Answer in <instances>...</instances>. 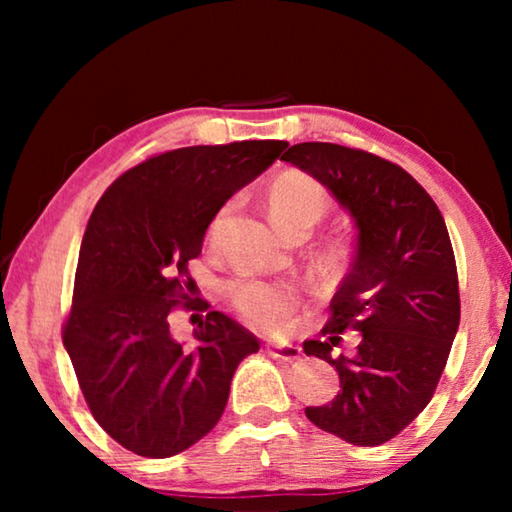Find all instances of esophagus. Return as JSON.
<instances>
[{
  "label": "esophagus",
  "mask_w": 512,
  "mask_h": 512,
  "mask_svg": "<svg viewBox=\"0 0 512 512\" xmlns=\"http://www.w3.org/2000/svg\"><path fill=\"white\" fill-rule=\"evenodd\" d=\"M266 350L275 359H298L300 357V348H296V345L289 341H268Z\"/></svg>",
  "instance_id": "1"
}]
</instances>
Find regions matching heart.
<instances>
[{
	"label": "heart",
	"instance_id": "obj_1",
	"mask_svg": "<svg viewBox=\"0 0 512 512\" xmlns=\"http://www.w3.org/2000/svg\"><path fill=\"white\" fill-rule=\"evenodd\" d=\"M329 210V194L325 187L307 173H282L268 187V214L284 235L311 228L323 219ZM225 212V210H223ZM223 212L214 216L210 232L216 230ZM352 259V244L345 239H329L314 255V273L318 280L336 282L348 271ZM232 307L248 325L257 329H277L291 318L296 309V293L284 284L237 280L228 287Z\"/></svg>",
	"mask_w": 512,
	"mask_h": 512
}]
</instances>
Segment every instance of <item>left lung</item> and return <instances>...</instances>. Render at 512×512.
<instances>
[{
    "instance_id": "left-lung-1",
    "label": "left lung",
    "mask_w": 512,
    "mask_h": 512,
    "mask_svg": "<svg viewBox=\"0 0 512 512\" xmlns=\"http://www.w3.org/2000/svg\"><path fill=\"white\" fill-rule=\"evenodd\" d=\"M282 160L325 185L357 225L350 271L323 327L327 339L302 345L307 357L336 368L341 391L305 413L345 443L381 445L431 402L461 323L445 219L411 173L368 151L302 142ZM345 328L362 339L352 358H336Z\"/></svg>"
}]
</instances>
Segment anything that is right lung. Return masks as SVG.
I'll use <instances>...</instances> for the list:
<instances>
[{
    "mask_svg": "<svg viewBox=\"0 0 512 512\" xmlns=\"http://www.w3.org/2000/svg\"><path fill=\"white\" fill-rule=\"evenodd\" d=\"M287 146L246 140L153 155L121 173L94 207L63 343L94 420L128 452L169 458L207 436L237 366L259 350L221 311H207L192 348L173 339L169 320L176 309H207L192 298L189 275L207 225Z\"/></svg>",
    "mask_w": 512,
    "mask_h": 512,
    "instance_id": "add662e5",
    "label": "right lung"
}]
</instances>
